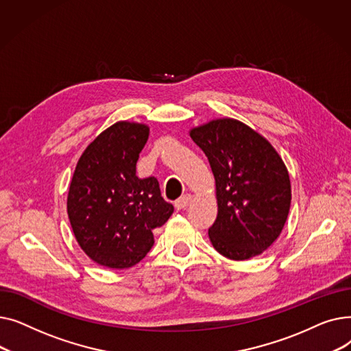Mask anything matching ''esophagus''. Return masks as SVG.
I'll list each match as a JSON object with an SVG mask.
<instances>
[{"label":"esophagus","instance_id":"obj_1","mask_svg":"<svg viewBox=\"0 0 351 351\" xmlns=\"http://www.w3.org/2000/svg\"><path fill=\"white\" fill-rule=\"evenodd\" d=\"M191 200H192V196H191V195H183L182 197H179V199L175 202V208H176L178 210L185 209V208L191 204Z\"/></svg>","mask_w":351,"mask_h":351}]
</instances>
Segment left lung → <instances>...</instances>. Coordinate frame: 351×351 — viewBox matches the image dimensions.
Masks as SVG:
<instances>
[{"label":"left lung","mask_w":351,"mask_h":351,"mask_svg":"<svg viewBox=\"0 0 351 351\" xmlns=\"http://www.w3.org/2000/svg\"><path fill=\"white\" fill-rule=\"evenodd\" d=\"M205 152L216 183L217 216L209 239L232 261L262 254L285 228L291 202L286 165L246 123L219 118L189 132Z\"/></svg>","instance_id":"8db88e82"}]
</instances>
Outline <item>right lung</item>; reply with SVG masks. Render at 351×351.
<instances>
[{
	"label": "right lung",
	"instance_id": "1",
	"mask_svg": "<svg viewBox=\"0 0 351 351\" xmlns=\"http://www.w3.org/2000/svg\"><path fill=\"white\" fill-rule=\"evenodd\" d=\"M149 126L119 121L106 128L81 155L66 210L71 228L89 259L109 269L139 263L154 246V229L173 213L156 178L136 176V162Z\"/></svg>",
	"mask_w": 351,
	"mask_h": 351
}]
</instances>
